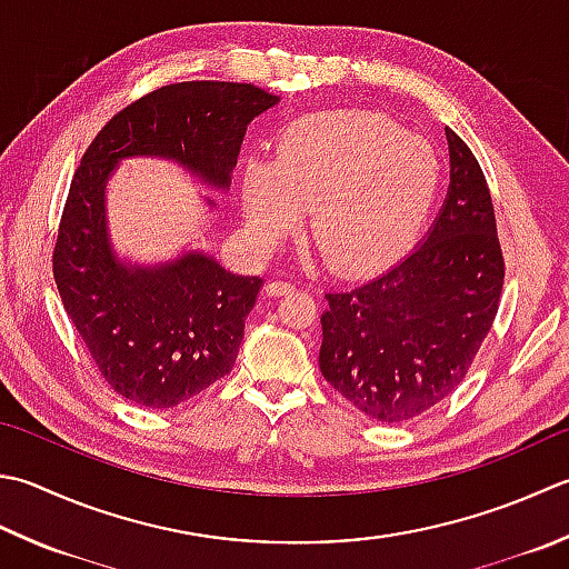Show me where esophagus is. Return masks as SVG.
Listing matches in <instances>:
<instances>
[{
    "mask_svg": "<svg viewBox=\"0 0 569 569\" xmlns=\"http://www.w3.org/2000/svg\"><path fill=\"white\" fill-rule=\"evenodd\" d=\"M291 291H296V283H291V281H269V286H266V293L269 296H286V293H291Z\"/></svg>",
    "mask_w": 569,
    "mask_h": 569,
    "instance_id": "esophagus-1",
    "label": "esophagus"
}]
</instances>
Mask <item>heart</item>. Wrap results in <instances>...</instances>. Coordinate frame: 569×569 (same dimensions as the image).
Instances as JSON below:
<instances>
[{
	"instance_id": "1",
	"label": "heart",
	"mask_w": 569,
	"mask_h": 569,
	"mask_svg": "<svg viewBox=\"0 0 569 569\" xmlns=\"http://www.w3.org/2000/svg\"><path fill=\"white\" fill-rule=\"evenodd\" d=\"M439 158L372 110H328L291 122L276 158L241 164V204L256 239L276 243L308 217V237L338 271L382 263L419 227Z\"/></svg>"
}]
</instances>
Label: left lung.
Segmentation results:
<instances>
[{
    "instance_id": "left-lung-1",
    "label": "left lung",
    "mask_w": 569,
    "mask_h": 569,
    "mask_svg": "<svg viewBox=\"0 0 569 569\" xmlns=\"http://www.w3.org/2000/svg\"><path fill=\"white\" fill-rule=\"evenodd\" d=\"M451 182L427 237L392 269L330 288L320 372L382 425L417 419L463 382L503 291L491 192L481 164L447 128Z\"/></svg>"
}]
</instances>
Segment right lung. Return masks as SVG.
I'll return each instance as SVG.
<instances>
[{"label": "right lung", "mask_w": 569, "mask_h": 569, "mask_svg": "<svg viewBox=\"0 0 569 569\" xmlns=\"http://www.w3.org/2000/svg\"><path fill=\"white\" fill-rule=\"evenodd\" d=\"M276 103L251 83H170L110 118L81 158L53 278L98 372L130 402L170 409L229 375L263 281L204 251L154 266L120 261L106 224L108 177L126 158H164L227 192L247 126Z\"/></svg>", "instance_id": "right-lung-1"}]
</instances>
